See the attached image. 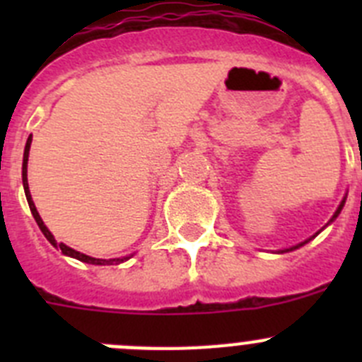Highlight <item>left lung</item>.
<instances>
[{
  "mask_svg": "<svg viewBox=\"0 0 362 362\" xmlns=\"http://www.w3.org/2000/svg\"><path fill=\"white\" fill-rule=\"evenodd\" d=\"M343 206H344V201H343V203H341V204H339V209H337V212H335V214H334V217H332V221H334V219H335V217H337V216H339V214H341V210H343ZM308 241H310V239H308ZM308 241H305V243H308ZM305 243H300V245L293 246V248H290V250H296V248H299V246H303V245H305Z\"/></svg>",
  "mask_w": 362,
  "mask_h": 362,
  "instance_id": "8db88e82",
  "label": "left lung"
}]
</instances>
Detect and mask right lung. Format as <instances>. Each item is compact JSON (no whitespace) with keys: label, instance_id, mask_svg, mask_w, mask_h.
<instances>
[{"label":"right lung","instance_id":"right-lung-1","mask_svg":"<svg viewBox=\"0 0 362 362\" xmlns=\"http://www.w3.org/2000/svg\"><path fill=\"white\" fill-rule=\"evenodd\" d=\"M30 143H32V136L27 139V146H25V153H23V188H25V196H27V201H28V206H30L32 216H34V219H36L37 226H40V230H41V232H43L45 238H47L50 241V245H54V246H56V248H62L63 254L70 255V257L79 259V261H83V263H90V264H119V263H123V261H127V259H129V257H117V259H95V257H90V255L81 254V252L74 250V248H70V246L63 245V243H57L56 239H54V235L49 232V228L45 226L43 219H41L40 214H37L36 204H34V201H32L30 190H28V183H27V161H28V150H30Z\"/></svg>","mask_w":362,"mask_h":362}]
</instances>
